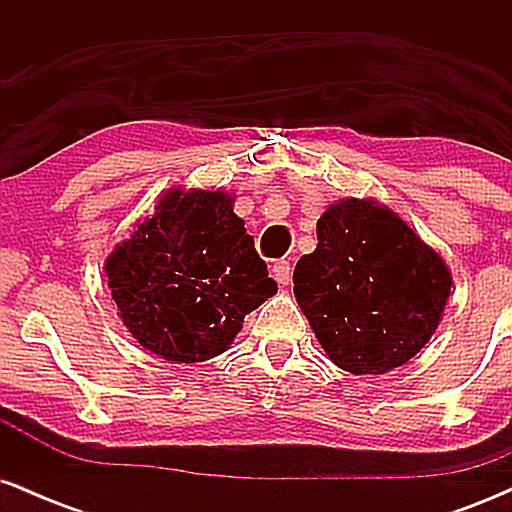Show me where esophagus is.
I'll return each instance as SVG.
<instances>
[{
    "instance_id": "34e87169",
    "label": "esophagus",
    "mask_w": 512,
    "mask_h": 512,
    "mask_svg": "<svg viewBox=\"0 0 512 512\" xmlns=\"http://www.w3.org/2000/svg\"><path fill=\"white\" fill-rule=\"evenodd\" d=\"M274 279L279 281L281 286H286L291 281V264L286 262V260H279V262H274Z\"/></svg>"
}]
</instances>
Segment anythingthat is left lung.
Instances as JSON below:
<instances>
[{"mask_svg":"<svg viewBox=\"0 0 512 512\" xmlns=\"http://www.w3.org/2000/svg\"><path fill=\"white\" fill-rule=\"evenodd\" d=\"M448 264L392 209L342 199L317 219V248L293 269V293L334 366L383 375L436 332Z\"/></svg>","mask_w":512,"mask_h":512,"instance_id":"1","label":"left lung"}]
</instances>
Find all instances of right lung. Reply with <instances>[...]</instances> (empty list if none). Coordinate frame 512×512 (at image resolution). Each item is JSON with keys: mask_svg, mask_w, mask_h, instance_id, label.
Instances as JSON below:
<instances>
[{"mask_svg": "<svg viewBox=\"0 0 512 512\" xmlns=\"http://www.w3.org/2000/svg\"><path fill=\"white\" fill-rule=\"evenodd\" d=\"M120 320L144 349L175 363L223 354L276 281L221 190L173 187L105 260Z\"/></svg>", "mask_w": 512, "mask_h": 512, "instance_id": "right-lung-1", "label": "right lung"}]
</instances>
